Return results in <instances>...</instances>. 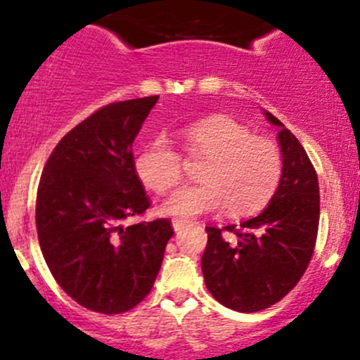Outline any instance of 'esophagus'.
<instances>
[{
  "label": "esophagus",
  "mask_w": 360,
  "mask_h": 360,
  "mask_svg": "<svg viewBox=\"0 0 360 360\" xmlns=\"http://www.w3.org/2000/svg\"><path fill=\"white\" fill-rule=\"evenodd\" d=\"M184 224H186V221H183V219H174V221H172L174 231H181V230H183Z\"/></svg>",
  "instance_id": "esophagus-1"
}]
</instances>
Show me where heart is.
Segmentation results:
<instances>
[{"label":"heart","instance_id":"heart-1","mask_svg":"<svg viewBox=\"0 0 360 360\" xmlns=\"http://www.w3.org/2000/svg\"><path fill=\"white\" fill-rule=\"evenodd\" d=\"M181 139L191 158H205L198 170L202 183L174 191L163 212L193 217L221 205L233 216H249L263 209L277 191L284 170L281 148L268 137L254 136L245 125L224 115L207 116L181 130ZM134 169L144 186L165 193L183 176V158L169 139H151L134 160Z\"/></svg>","mask_w":360,"mask_h":360}]
</instances>
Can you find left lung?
<instances>
[{
    "mask_svg": "<svg viewBox=\"0 0 360 360\" xmlns=\"http://www.w3.org/2000/svg\"><path fill=\"white\" fill-rule=\"evenodd\" d=\"M278 127L284 170L268 205L240 224L207 226L202 274L209 292L231 310L250 314L281 301L300 282L314 254L321 214L319 179L307 151L281 120L264 111Z\"/></svg>",
    "mask_w": 360,
    "mask_h": 360,
    "instance_id": "obj_1",
    "label": "left lung"
}]
</instances>
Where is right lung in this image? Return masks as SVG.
<instances>
[{
	"instance_id": "1",
	"label": "right lung",
	"mask_w": 360,
	"mask_h": 360,
	"mask_svg": "<svg viewBox=\"0 0 360 360\" xmlns=\"http://www.w3.org/2000/svg\"><path fill=\"white\" fill-rule=\"evenodd\" d=\"M158 96L101 108L69 130L46 160L36 231L57 284L99 314H123L151 291L169 219L125 226L151 205L134 169L132 143Z\"/></svg>"
}]
</instances>
